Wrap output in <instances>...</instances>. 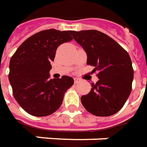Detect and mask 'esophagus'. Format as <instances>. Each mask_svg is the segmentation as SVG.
Instances as JSON below:
<instances>
[{
  "mask_svg": "<svg viewBox=\"0 0 147 147\" xmlns=\"http://www.w3.org/2000/svg\"><path fill=\"white\" fill-rule=\"evenodd\" d=\"M74 83H75V84H77V83H78L79 82H80V81H81V80H80V79L78 78H74Z\"/></svg>",
  "mask_w": 147,
  "mask_h": 147,
  "instance_id": "esophagus-1",
  "label": "esophagus"
}]
</instances>
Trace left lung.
<instances>
[{
	"instance_id": "left-lung-1",
	"label": "left lung",
	"mask_w": 147,
	"mask_h": 147,
	"mask_svg": "<svg viewBox=\"0 0 147 147\" xmlns=\"http://www.w3.org/2000/svg\"><path fill=\"white\" fill-rule=\"evenodd\" d=\"M70 34L86 53L87 65L99 72V81L81 97L82 104L92 115H114L131 92L134 70L128 53L113 38L96 30L71 31Z\"/></svg>"
}]
</instances>
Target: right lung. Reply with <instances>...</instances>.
Instances as JSON below:
<instances>
[{
	"instance_id": "1",
	"label": "right lung",
	"mask_w": 147,
	"mask_h": 147,
	"mask_svg": "<svg viewBox=\"0 0 147 147\" xmlns=\"http://www.w3.org/2000/svg\"><path fill=\"white\" fill-rule=\"evenodd\" d=\"M70 31L44 30L20 46L9 62V80L20 106L34 116H47L62 105L64 93L74 85L69 76L50 79L49 72L56 50L71 41Z\"/></svg>"
}]
</instances>
